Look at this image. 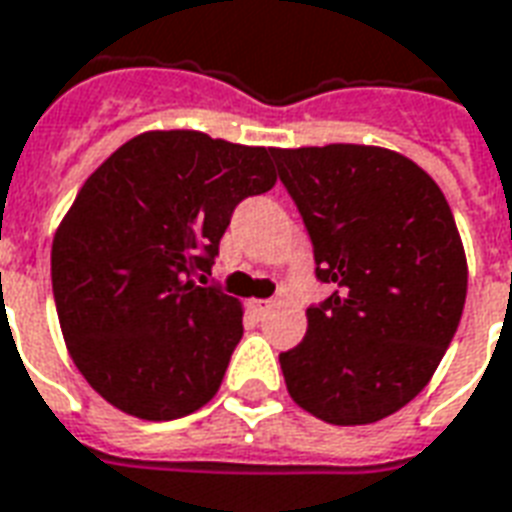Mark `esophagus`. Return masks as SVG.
Listing matches in <instances>:
<instances>
[{"label": "esophagus", "mask_w": 512, "mask_h": 512, "mask_svg": "<svg viewBox=\"0 0 512 512\" xmlns=\"http://www.w3.org/2000/svg\"><path fill=\"white\" fill-rule=\"evenodd\" d=\"M274 306V301H263V298H255V301H249V309L257 314V317H263Z\"/></svg>", "instance_id": "1"}]
</instances>
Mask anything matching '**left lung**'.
<instances>
[{"instance_id": "1", "label": "left lung", "mask_w": 512, "mask_h": 512, "mask_svg": "<svg viewBox=\"0 0 512 512\" xmlns=\"http://www.w3.org/2000/svg\"><path fill=\"white\" fill-rule=\"evenodd\" d=\"M279 181L333 293L306 309L304 342L279 355L298 407L363 426L418 396L467 298V257L442 189L396 151L355 143L274 149Z\"/></svg>"}]
</instances>
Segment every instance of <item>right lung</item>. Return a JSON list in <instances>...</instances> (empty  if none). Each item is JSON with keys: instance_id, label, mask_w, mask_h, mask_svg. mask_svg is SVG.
I'll return each instance as SVG.
<instances>
[{"instance_id": "add662e5", "label": "right lung", "mask_w": 512, "mask_h": 512, "mask_svg": "<svg viewBox=\"0 0 512 512\" xmlns=\"http://www.w3.org/2000/svg\"><path fill=\"white\" fill-rule=\"evenodd\" d=\"M274 149L195 130L143 132L86 179L56 230L64 342L102 399L176 420L214 399L241 342V304L203 287L233 211L276 184Z\"/></svg>"}]
</instances>
